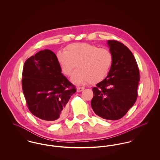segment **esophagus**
I'll list each match as a JSON object with an SVG mask.
<instances>
[{
	"label": "esophagus",
	"mask_w": 160,
	"mask_h": 160,
	"mask_svg": "<svg viewBox=\"0 0 160 160\" xmlns=\"http://www.w3.org/2000/svg\"><path fill=\"white\" fill-rule=\"evenodd\" d=\"M85 88L84 87H78L77 88V92H81Z\"/></svg>",
	"instance_id": "obj_1"
}]
</instances>
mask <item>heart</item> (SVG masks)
<instances>
[{
    "label": "heart",
    "instance_id": "heart-1",
    "mask_svg": "<svg viewBox=\"0 0 160 160\" xmlns=\"http://www.w3.org/2000/svg\"><path fill=\"white\" fill-rule=\"evenodd\" d=\"M57 59L62 72L67 76L72 74L77 65L78 69L71 81L82 84L90 82L97 83L104 79L111 68L113 56L107 48L84 42L69 44L65 51L57 52Z\"/></svg>",
    "mask_w": 160,
    "mask_h": 160
}]
</instances>
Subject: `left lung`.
<instances>
[{"label": "left lung", "instance_id": "1", "mask_svg": "<svg viewBox=\"0 0 160 160\" xmlns=\"http://www.w3.org/2000/svg\"><path fill=\"white\" fill-rule=\"evenodd\" d=\"M108 45L112 64L106 78L93 88L91 106L100 117L117 120L136 102L140 74L136 58L126 46L116 40H108Z\"/></svg>", "mask_w": 160, "mask_h": 160}]
</instances>
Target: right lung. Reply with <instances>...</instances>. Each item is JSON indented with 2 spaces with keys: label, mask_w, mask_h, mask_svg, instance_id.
Returning <instances> with one entry per match:
<instances>
[{
  "label": "right lung",
  "mask_w": 160,
  "mask_h": 160,
  "mask_svg": "<svg viewBox=\"0 0 160 160\" xmlns=\"http://www.w3.org/2000/svg\"><path fill=\"white\" fill-rule=\"evenodd\" d=\"M22 88L28 108L46 122H58L67 113L75 86L62 73L56 55L46 49L26 60L22 73Z\"/></svg>",
  "instance_id": "1"
}]
</instances>
